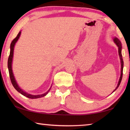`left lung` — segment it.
Instances as JSON below:
<instances>
[{
	"mask_svg": "<svg viewBox=\"0 0 130 130\" xmlns=\"http://www.w3.org/2000/svg\"><path fill=\"white\" fill-rule=\"evenodd\" d=\"M113 41L115 43V44L116 45L118 46V50H119V57H120V62H121V74H120V78H119V82L118 84V85L117 87H116V88L114 90V91H115L116 89H118V88L120 84L121 83V81H122V76H123V64H124V62H123V58H122V43H121L120 41H119V39L118 38H116V37H115V38H113Z\"/></svg>",
	"mask_w": 130,
	"mask_h": 130,
	"instance_id": "left-lung-1",
	"label": "left lung"
}]
</instances>
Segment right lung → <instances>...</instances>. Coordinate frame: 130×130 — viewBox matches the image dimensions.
I'll return each mask as SVG.
<instances>
[{"mask_svg": "<svg viewBox=\"0 0 130 130\" xmlns=\"http://www.w3.org/2000/svg\"><path fill=\"white\" fill-rule=\"evenodd\" d=\"M21 31H19L18 34L17 35L16 38L13 39V41L11 42L10 45V56L8 57V72H9V74H10V78L11 81V83L13 85V87H14V88L17 90L18 92H19V93H21L22 95L27 97L28 98L30 99H37V98H40L42 97H43L46 95V94L49 93V91L51 89V87L50 88V89L48 90V91L45 92V93H43L42 94H38V95H32V94H29L28 93H26V92L23 91L20 87H19V85H18L16 80H15V77L14 76V74L12 73V58H13V54H14V48L15 46V45L17 41L18 40L19 38V37L21 36Z\"/></svg>", "mask_w": 130, "mask_h": 130, "instance_id": "1", "label": "right lung"}]
</instances>
